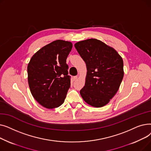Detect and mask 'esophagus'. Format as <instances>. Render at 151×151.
<instances>
[{
    "label": "esophagus",
    "mask_w": 151,
    "mask_h": 151,
    "mask_svg": "<svg viewBox=\"0 0 151 151\" xmlns=\"http://www.w3.org/2000/svg\"><path fill=\"white\" fill-rule=\"evenodd\" d=\"M77 80H78V76H75L73 77V81H76Z\"/></svg>",
    "instance_id": "esophagus-1"
}]
</instances>
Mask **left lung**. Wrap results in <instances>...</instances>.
Wrapping results in <instances>:
<instances>
[{"label":"left lung","mask_w":151,"mask_h":151,"mask_svg":"<svg viewBox=\"0 0 151 151\" xmlns=\"http://www.w3.org/2000/svg\"><path fill=\"white\" fill-rule=\"evenodd\" d=\"M75 47L87 67L83 100L92 106L108 104L117 92L124 77L122 58L112 47L96 38L78 42Z\"/></svg>","instance_id":"left-lung-1"}]
</instances>
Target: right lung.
<instances>
[{"mask_svg": "<svg viewBox=\"0 0 151 151\" xmlns=\"http://www.w3.org/2000/svg\"><path fill=\"white\" fill-rule=\"evenodd\" d=\"M72 46L70 42L55 40L39 50L28 63L31 93L45 108H58L65 100L70 87L66 59Z\"/></svg>", "mask_w": 151, "mask_h": 151, "instance_id": "obj_1", "label": "right lung"}]
</instances>
